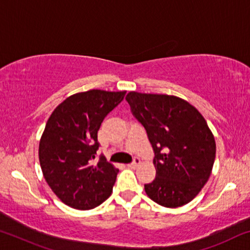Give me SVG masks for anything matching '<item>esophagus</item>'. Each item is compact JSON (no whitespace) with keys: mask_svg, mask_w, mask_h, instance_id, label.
<instances>
[{"mask_svg":"<svg viewBox=\"0 0 250 250\" xmlns=\"http://www.w3.org/2000/svg\"><path fill=\"white\" fill-rule=\"evenodd\" d=\"M140 164H141V161H140V159H138V158H135L134 160H133V162L132 163H131V164H129V167H138L139 166H140Z\"/></svg>","mask_w":250,"mask_h":250,"instance_id":"1","label":"esophagus"}]
</instances>
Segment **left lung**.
<instances>
[{"instance_id": "obj_1", "label": "left lung", "mask_w": 250, "mask_h": 250, "mask_svg": "<svg viewBox=\"0 0 250 250\" xmlns=\"http://www.w3.org/2000/svg\"><path fill=\"white\" fill-rule=\"evenodd\" d=\"M153 147L156 176L145 185L159 205L176 208L191 202L208 181L216 143L201 112L176 96L130 91L125 97Z\"/></svg>"}]
</instances>
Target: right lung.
Here are the masks:
<instances>
[{
    "label": "right lung",
    "instance_id": "1",
    "mask_svg": "<svg viewBox=\"0 0 250 250\" xmlns=\"http://www.w3.org/2000/svg\"><path fill=\"white\" fill-rule=\"evenodd\" d=\"M125 91L91 89L69 96L48 118L39 146L44 179L64 204L91 209L111 195L118 168L101 156L97 133Z\"/></svg>",
    "mask_w": 250,
    "mask_h": 250
}]
</instances>
